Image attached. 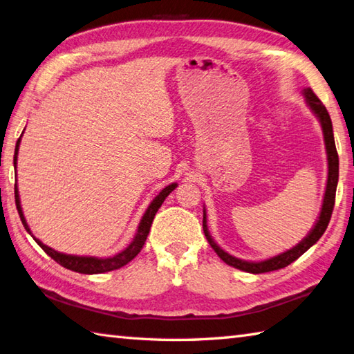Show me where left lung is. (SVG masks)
Segmentation results:
<instances>
[{
    "instance_id": "obj_1",
    "label": "left lung",
    "mask_w": 354,
    "mask_h": 354,
    "mask_svg": "<svg viewBox=\"0 0 354 354\" xmlns=\"http://www.w3.org/2000/svg\"><path fill=\"white\" fill-rule=\"evenodd\" d=\"M304 95L307 104L312 108V111L317 114V117L319 118L321 126H322V132H324V141H326V149H327V158H328V179H327V189H326V194H324V202H322V208H321V214L319 219L315 225L313 230L310 231V234L307 236L303 242H299L295 248L292 250L286 251L277 257H272L265 261H245V260H239L232 255L227 254L225 251H222L219 246L214 243V240L209 236V232L207 230V221H205V212H204V221H202V227H204V232L205 237L208 240V243L212 245V248L214 250V252L219 255V257L227 263V265L245 270V272H251V274H265V272H270V270H277L286 268L288 265H290L292 261H295L298 257L309 250L312 245H315L321 239V236L324 234L330 217H332L333 213V207H335V196H336V185H337V178H339V158H337V152H336V146H335V138H333V127H332V120H330L328 112L326 109L324 104L318 99L315 93L312 91L310 88L304 89Z\"/></svg>"
}]
</instances>
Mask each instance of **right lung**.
Instances as JSON below:
<instances>
[{
  "instance_id": "1",
  "label": "right lung",
  "mask_w": 354,
  "mask_h": 354,
  "mask_svg": "<svg viewBox=\"0 0 354 354\" xmlns=\"http://www.w3.org/2000/svg\"><path fill=\"white\" fill-rule=\"evenodd\" d=\"M19 141L21 137L17 141V147H15V156H13V164H15V169H17V155H18V149H19ZM176 189V184H170L165 187V189L158 194V196L152 201V204L149 205V208L146 209L145 216H142V219L140 222V227L137 231V236L132 240V243L126 248L124 251H122L120 254L114 255V257L111 259H95V257H77V255H66V254H61L55 250H51V248L45 246L44 243H41L39 240H36V243L39 245L42 250L47 252L50 257L57 261L59 265L74 270V272H79V274H102V272H109V270H114V269H120L122 266L127 265L132 259H135L138 255V252L141 251V248L145 246L146 239L149 236V231L150 227H152V222H153V217L158 212V208L162 205L164 199L169 196V194ZM15 204H17V209L21 217V222L24 225V228L27 230L28 234H32V231H30L28 225L24 219V214H22V209H21V204H19V194H18V189H17V184H15Z\"/></svg>"
}]
</instances>
